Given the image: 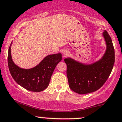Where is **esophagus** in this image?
<instances>
[{
	"mask_svg": "<svg viewBox=\"0 0 122 122\" xmlns=\"http://www.w3.org/2000/svg\"><path fill=\"white\" fill-rule=\"evenodd\" d=\"M68 54H69V51H68V50H64V51H63V55H64V56H67Z\"/></svg>",
	"mask_w": 122,
	"mask_h": 122,
	"instance_id": "esophagus-1",
	"label": "esophagus"
}]
</instances>
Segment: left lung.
Returning <instances> with one entry per match:
<instances>
[{
  "label": "left lung",
  "instance_id": "left-lung-1",
  "mask_svg": "<svg viewBox=\"0 0 122 122\" xmlns=\"http://www.w3.org/2000/svg\"><path fill=\"white\" fill-rule=\"evenodd\" d=\"M102 36L106 50L99 60L88 64L70 57L64 59L67 64L69 86L77 94H86L97 91L111 73L115 61L114 49L111 37L106 30H104Z\"/></svg>",
  "mask_w": 122,
  "mask_h": 122
}]
</instances>
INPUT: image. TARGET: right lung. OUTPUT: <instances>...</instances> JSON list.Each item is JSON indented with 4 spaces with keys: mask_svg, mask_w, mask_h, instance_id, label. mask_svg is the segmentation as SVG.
I'll use <instances>...</instances> for the list:
<instances>
[{
    "mask_svg": "<svg viewBox=\"0 0 122 122\" xmlns=\"http://www.w3.org/2000/svg\"><path fill=\"white\" fill-rule=\"evenodd\" d=\"M11 42L8 54V64L13 78L19 85L32 92H40L49 86L52 74L56 65L62 59L61 53L47 55L35 67L25 69L13 61Z\"/></svg>",
    "mask_w": 122,
    "mask_h": 122,
    "instance_id": "right-lung-1",
    "label": "right lung"
}]
</instances>
